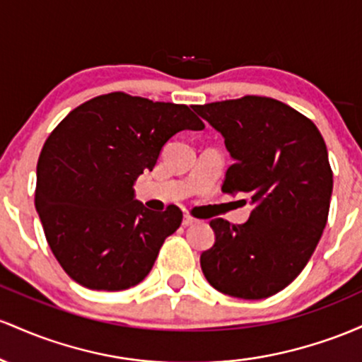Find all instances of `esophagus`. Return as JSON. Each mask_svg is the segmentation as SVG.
Wrapping results in <instances>:
<instances>
[{
	"mask_svg": "<svg viewBox=\"0 0 362 362\" xmlns=\"http://www.w3.org/2000/svg\"><path fill=\"white\" fill-rule=\"evenodd\" d=\"M197 218H193V217H189V215H185V217H182V226L185 227H189V226H194L197 224Z\"/></svg>",
	"mask_w": 362,
	"mask_h": 362,
	"instance_id": "1",
	"label": "esophagus"
}]
</instances>
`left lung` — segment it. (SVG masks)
<instances>
[{
	"label": "left lung",
	"mask_w": 362,
	"mask_h": 362,
	"mask_svg": "<svg viewBox=\"0 0 362 362\" xmlns=\"http://www.w3.org/2000/svg\"><path fill=\"white\" fill-rule=\"evenodd\" d=\"M224 138L234 164L222 192L251 194L250 218L210 221L215 243L200 265L209 284L239 299H265L301 274L327 226L334 174L322 133L269 97L194 105Z\"/></svg>",
	"instance_id": "8db88e82"
}]
</instances>
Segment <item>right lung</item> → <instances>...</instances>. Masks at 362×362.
I'll return each mask as SVG.
<instances>
[{"instance_id":"right-lung-1","label":"right lung","mask_w":362,"mask_h":362,"mask_svg":"<svg viewBox=\"0 0 362 362\" xmlns=\"http://www.w3.org/2000/svg\"><path fill=\"white\" fill-rule=\"evenodd\" d=\"M203 128L188 105L123 92L88 100L64 117L37 162L35 209L63 270L87 289L123 291L148 275L182 212H152L135 181L182 129Z\"/></svg>"}]
</instances>
